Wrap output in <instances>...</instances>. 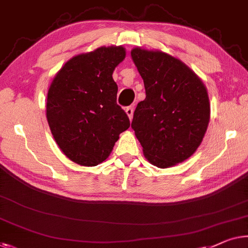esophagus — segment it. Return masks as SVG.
Masks as SVG:
<instances>
[{
	"instance_id": "esophagus-1",
	"label": "esophagus",
	"mask_w": 248,
	"mask_h": 248,
	"mask_svg": "<svg viewBox=\"0 0 248 248\" xmlns=\"http://www.w3.org/2000/svg\"><path fill=\"white\" fill-rule=\"evenodd\" d=\"M125 113H126V115L128 116V118L132 120V118H133V107L132 106L126 107V108H125Z\"/></svg>"
}]
</instances>
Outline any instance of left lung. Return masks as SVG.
Listing matches in <instances>:
<instances>
[{"label": "left lung", "instance_id": "1", "mask_svg": "<svg viewBox=\"0 0 248 248\" xmlns=\"http://www.w3.org/2000/svg\"><path fill=\"white\" fill-rule=\"evenodd\" d=\"M131 57L146 94L132 121L143 154L161 169L184 162L202 144L209 124L206 86L185 62L161 50L136 46Z\"/></svg>", "mask_w": 248, "mask_h": 248}]
</instances>
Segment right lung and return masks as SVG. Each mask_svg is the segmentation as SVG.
Listing matches in <instances>:
<instances>
[{
    "label": "right lung",
    "instance_id": "add662e5",
    "mask_svg": "<svg viewBox=\"0 0 248 248\" xmlns=\"http://www.w3.org/2000/svg\"><path fill=\"white\" fill-rule=\"evenodd\" d=\"M122 46H99L63 64L46 95V121L59 149L73 162L95 167L112 152L122 132L130 127L116 103L113 71L123 62Z\"/></svg>",
    "mask_w": 248,
    "mask_h": 248
}]
</instances>
